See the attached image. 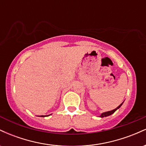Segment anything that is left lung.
Instances as JSON below:
<instances>
[{"instance_id":"left-lung-1","label":"left lung","mask_w":146,"mask_h":146,"mask_svg":"<svg viewBox=\"0 0 146 146\" xmlns=\"http://www.w3.org/2000/svg\"><path fill=\"white\" fill-rule=\"evenodd\" d=\"M122 104H123V102H122V103L121 104H120L119 106L117 107V108H115V109H114V110H110V111H108V112H106V113H102V115H101V116H100V117H104L109 116V115H112V114L115 113V112L116 111V110H117V109H118V108H119L120 107H121V106L122 105Z\"/></svg>"}]
</instances>
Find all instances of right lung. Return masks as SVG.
<instances>
[{
    "label": "right lung",
    "instance_id": "1",
    "mask_svg": "<svg viewBox=\"0 0 146 146\" xmlns=\"http://www.w3.org/2000/svg\"><path fill=\"white\" fill-rule=\"evenodd\" d=\"M41 117H44V116H43V115H42V116Z\"/></svg>",
    "mask_w": 146,
    "mask_h": 146
}]
</instances>
